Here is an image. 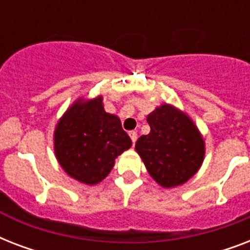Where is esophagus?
I'll list each match as a JSON object with an SVG mask.
<instances>
[{"label":"esophagus","mask_w":250,"mask_h":250,"mask_svg":"<svg viewBox=\"0 0 250 250\" xmlns=\"http://www.w3.org/2000/svg\"><path fill=\"white\" fill-rule=\"evenodd\" d=\"M129 137H131V140H132V143L135 144L137 140V132L136 131H129Z\"/></svg>","instance_id":"esophagus-1"}]
</instances>
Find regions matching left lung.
I'll list each match as a JSON object with an SVG mask.
<instances>
[{
    "label": "left lung",
    "instance_id": "8db88e82",
    "mask_svg": "<svg viewBox=\"0 0 250 250\" xmlns=\"http://www.w3.org/2000/svg\"><path fill=\"white\" fill-rule=\"evenodd\" d=\"M150 132L136 141L146 170L162 187L180 186L193 176L204 161V140L186 114L162 105L146 118Z\"/></svg>",
    "mask_w": 250,
    "mask_h": 250
}]
</instances>
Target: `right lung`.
<instances>
[{
    "mask_svg": "<svg viewBox=\"0 0 250 250\" xmlns=\"http://www.w3.org/2000/svg\"><path fill=\"white\" fill-rule=\"evenodd\" d=\"M131 145L119 118L104 110L101 97L74 104L54 133L57 160L71 178L85 184L105 179L114 160Z\"/></svg>",
    "mask_w": 250,
    "mask_h": 250,
    "instance_id": "right-lung-1",
    "label": "right lung"
}]
</instances>
